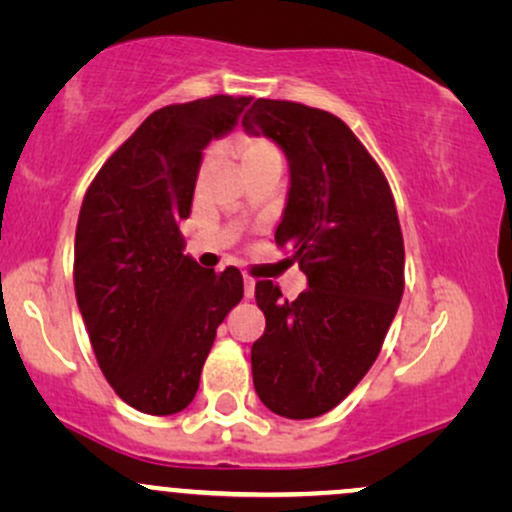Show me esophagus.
<instances>
[{
	"label": "esophagus",
	"instance_id": "obj_1",
	"mask_svg": "<svg viewBox=\"0 0 512 512\" xmlns=\"http://www.w3.org/2000/svg\"><path fill=\"white\" fill-rule=\"evenodd\" d=\"M243 286H245V298H252V293H255V279H252V276H245Z\"/></svg>",
	"mask_w": 512,
	"mask_h": 512
}]
</instances>
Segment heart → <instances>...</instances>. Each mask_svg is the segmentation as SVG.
Returning <instances> with one entry per match:
<instances>
[{
	"instance_id": "b5f03b06",
	"label": "heart",
	"mask_w": 512,
	"mask_h": 512,
	"mask_svg": "<svg viewBox=\"0 0 512 512\" xmlns=\"http://www.w3.org/2000/svg\"><path fill=\"white\" fill-rule=\"evenodd\" d=\"M231 149L233 154L238 156L245 175L262 168H281V163H284L279 146H276L272 139L260 137V134H238V137L233 139ZM216 156H219V149H216V146H209L207 154L202 158V173H207V170L214 166Z\"/></svg>"
}]
</instances>
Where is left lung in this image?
Instances as JSON below:
<instances>
[{
	"instance_id": "left-lung-1",
	"label": "left lung",
	"mask_w": 512,
	"mask_h": 512,
	"mask_svg": "<svg viewBox=\"0 0 512 512\" xmlns=\"http://www.w3.org/2000/svg\"><path fill=\"white\" fill-rule=\"evenodd\" d=\"M243 127L289 158V199L274 240L308 276L296 301H284L272 281L255 284L267 327L252 344V383L274 414L315 419L361 383L402 301L395 197L366 146L327 110L257 98Z\"/></svg>"
}]
</instances>
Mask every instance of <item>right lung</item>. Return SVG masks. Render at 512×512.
Here are the masks:
<instances>
[{"instance_id":"right-lung-1","label":"right lung","mask_w":512,"mask_h":512,"mask_svg":"<svg viewBox=\"0 0 512 512\" xmlns=\"http://www.w3.org/2000/svg\"><path fill=\"white\" fill-rule=\"evenodd\" d=\"M250 96H209L151 113L88 185L74 240V291L105 380L129 407L178 414L197 395L216 327L243 274L185 255L202 151L238 125Z\"/></svg>"}]
</instances>
